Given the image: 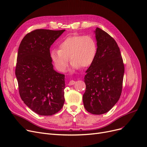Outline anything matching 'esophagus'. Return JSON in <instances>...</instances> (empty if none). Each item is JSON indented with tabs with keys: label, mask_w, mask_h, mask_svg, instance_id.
I'll return each instance as SVG.
<instances>
[{
	"label": "esophagus",
	"mask_w": 147,
	"mask_h": 147,
	"mask_svg": "<svg viewBox=\"0 0 147 147\" xmlns=\"http://www.w3.org/2000/svg\"><path fill=\"white\" fill-rule=\"evenodd\" d=\"M74 84H75V81H74V80H71V81L69 82L68 85H69V86H71V85H73Z\"/></svg>",
	"instance_id": "1"
}]
</instances>
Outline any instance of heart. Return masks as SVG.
<instances>
[{
	"label": "heart",
	"mask_w": 147,
	"mask_h": 147,
	"mask_svg": "<svg viewBox=\"0 0 147 147\" xmlns=\"http://www.w3.org/2000/svg\"><path fill=\"white\" fill-rule=\"evenodd\" d=\"M97 46L91 35H72L65 38L59 45V50L50 51V58L56 68L65 72L69 63L73 69L86 68L94 62L97 55Z\"/></svg>",
	"instance_id": "1"
}]
</instances>
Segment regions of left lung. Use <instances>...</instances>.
<instances>
[{
  "mask_svg": "<svg viewBox=\"0 0 147 147\" xmlns=\"http://www.w3.org/2000/svg\"><path fill=\"white\" fill-rule=\"evenodd\" d=\"M94 32L97 55L86 71L83 102L88 112L101 115L109 111L120 98L124 65L119 48L113 38L98 28Z\"/></svg>",
  "mask_w": 147,
  "mask_h": 147,
  "instance_id": "obj_1",
  "label": "left lung"
}]
</instances>
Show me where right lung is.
<instances>
[{
	"label": "right lung",
	"instance_id": "obj_1",
	"mask_svg": "<svg viewBox=\"0 0 147 147\" xmlns=\"http://www.w3.org/2000/svg\"><path fill=\"white\" fill-rule=\"evenodd\" d=\"M65 30L36 29L19 46L16 76L24 103L44 116L58 112L64 103L65 75L56 71L50 48Z\"/></svg>",
	"mask_w": 147,
	"mask_h": 147
}]
</instances>
